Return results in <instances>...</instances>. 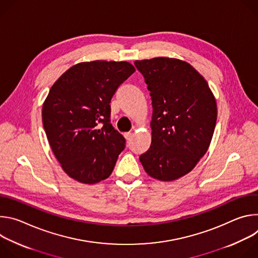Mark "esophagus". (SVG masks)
I'll list each match as a JSON object with an SVG mask.
<instances>
[{"mask_svg":"<svg viewBox=\"0 0 258 258\" xmlns=\"http://www.w3.org/2000/svg\"><path fill=\"white\" fill-rule=\"evenodd\" d=\"M132 137H133V134H132V133H125V134H124V138H125L127 141H130V140L132 139Z\"/></svg>","mask_w":258,"mask_h":258,"instance_id":"1","label":"esophagus"}]
</instances>
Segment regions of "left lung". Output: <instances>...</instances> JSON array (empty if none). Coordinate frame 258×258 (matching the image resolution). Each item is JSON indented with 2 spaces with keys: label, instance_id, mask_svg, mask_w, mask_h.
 Returning a JSON list of instances; mask_svg holds the SVG:
<instances>
[{
  "label": "left lung",
  "instance_id": "left-lung-1",
  "mask_svg": "<svg viewBox=\"0 0 258 258\" xmlns=\"http://www.w3.org/2000/svg\"><path fill=\"white\" fill-rule=\"evenodd\" d=\"M152 100V141L140 161L150 176L173 180L190 172L211 142L217 109L213 94L189 63L165 57L135 62Z\"/></svg>",
  "mask_w": 258,
  "mask_h": 258
}]
</instances>
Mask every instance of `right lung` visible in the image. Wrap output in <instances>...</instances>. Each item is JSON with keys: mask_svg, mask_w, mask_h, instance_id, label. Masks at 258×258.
Segmentation results:
<instances>
[{"mask_svg": "<svg viewBox=\"0 0 258 258\" xmlns=\"http://www.w3.org/2000/svg\"><path fill=\"white\" fill-rule=\"evenodd\" d=\"M136 71L128 62L92 61L70 67L51 88L43 124L63 170L84 183L111 174L125 139L110 122V102Z\"/></svg>", "mask_w": 258, "mask_h": 258, "instance_id": "add662e5", "label": "right lung"}]
</instances>
